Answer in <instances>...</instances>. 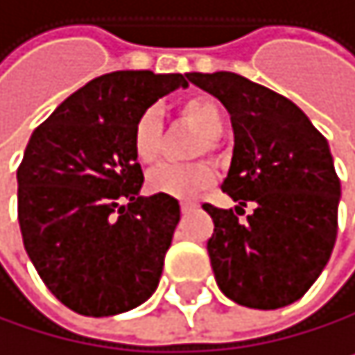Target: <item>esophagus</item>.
Here are the masks:
<instances>
[{
  "instance_id": "esophagus-1",
  "label": "esophagus",
  "mask_w": 355,
  "mask_h": 355,
  "mask_svg": "<svg viewBox=\"0 0 355 355\" xmlns=\"http://www.w3.org/2000/svg\"><path fill=\"white\" fill-rule=\"evenodd\" d=\"M194 207H197V203H190V201H182V203H180L182 214H188V211H192Z\"/></svg>"
}]
</instances>
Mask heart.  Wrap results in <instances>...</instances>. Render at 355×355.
I'll return each instance as SVG.
<instances>
[{
    "mask_svg": "<svg viewBox=\"0 0 355 355\" xmlns=\"http://www.w3.org/2000/svg\"><path fill=\"white\" fill-rule=\"evenodd\" d=\"M178 116L201 131V137L194 146V156L205 152L216 154L220 148V137L226 129V112L222 103L211 95H192L184 99L178 107ZM165 146L163 122L154 110H146L133 125L131 148L141 165H154L161 161ZM216 182V171L207 161H197L188 165H163L148 175V186L152 192L169 194L175 199H194L201 192L211 188Z\"/></svg>",
    "mask_w": 355,
    "mask_h": 355,
    "instance_id": "heart-1",
    "label": "heart"
}]
</instances>
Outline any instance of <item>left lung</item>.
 Here are the masks:
<instances>
[{
    "label": "left lung",
    "instance_id": "obj_1",
    "mask_svg": "<svg viewBox=\"0 0 355 355\" xmlns=\"http://www.w3.org/2000/svg\"><path fill=\"white\" fill-rule=\"evenodd\" d=\"M186 78L220 99L235 133L222 190L239 205H203L218 288L243 307H286L313 286L336 241L341 182L328 141L298 105L239 73ZM248 202L254 214L239 223Z\"/></svg>",
    "mask_w": 355,
    "mask_h": 355
}]
</instances>
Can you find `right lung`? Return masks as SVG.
Masks as SVG:
<instances>
[{
  "instance_id": "1",
  "label": "right lung",
  "mask_w": 355,
  "mask_h": 355,
  "mask_svg": "<svg viewBox=\"0 0 355 355\" xmlns=\"http://www.w3.org/2000/svg\"><path fill=\"white\" fill-rule=\"evenodd\" d=\"M186 76L112 71L33 131L16 171L25 250L46 288L82 315H116L152 296L180 222L169 194L139 197L131 148L141 112Z\"/></svg>"
}]
</instances>
